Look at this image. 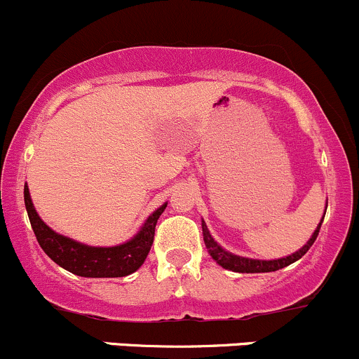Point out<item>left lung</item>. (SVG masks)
<instances>
[{"label": "left lung", "instance_id": "8db88e82", "mask_svg": "<svg viewBox=\"0 0 359 359\" xmlns=\"http://www.w3.org/2000/svg\"><path fill=\"white\" fill-rule=\"evenodd\" d=\"M323 217H325V215H323ZM322 222H323V219L320 221V224H318L317 229H315V233L311 234L310 241H308L306 245H304L303 248L299 250V252L292 253V255H289L286 258H277V260H252V258H245V257L233 255V253H227L226 250H222L221 246H219L217 243L214 241V238L210 236L209 229H207L205 222H203V221H202V231H203V241H205V246H207V250H209L210 257L214 258V260L217 262L221 267H224V269H227V271H233V272L255 273V272L279 271V269L287 267V265L294 264L296 260H299V258H302L304 253H306L308 250L311 248V245H313L315 240H317Z\"/></svg>", "mask_w": 359, "mask_h": 359}]
</instances>
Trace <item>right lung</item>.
Here are the masks:
<instances>
[{
  "label": "right lung",
  "mask_w": 359,
  "mask_h": 359,
  "mask_svg": "<svg viewBox=\"0 0 359 359\" xmlns=\"http://www.w3.org/2000/svg\"><path fill=\"white\" fill-rule=\"evenodd\" d=\"M24 198L30 226H32L34 234L46 255L56 262L60 267L82 277H125L137 271L149 255L150 246L154 243V234H156L157 219L168 205L164 203L163 207L154 212L133 240L119 246L95 248V246L73 241L70 238H65L49 229L34 209L27 184L24 188Z\"/></svg>",
  "instance_id": "1"
}]
</instances>
